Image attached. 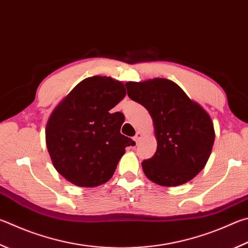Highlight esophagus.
<instances>
[{"label": "esophagus", "instance_id": "1", "mask_svg": "<svg viewBox=\"0 0 248 248\" xmlns=\"http://www.w3.org/2000/svg\"><path fill=\"white\" fill-rule=\"evenodd\" d=\"M141 138H142L141 132H137V134H136V136H134L133 140H134V141H136V143H139L140 140H141Z\"/></svg>", "mask_w": 248, "mask_h": 248}]
</instances>
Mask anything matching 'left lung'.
Returning <instances> with one entry per match:
<instances>
[{
    "mask_svg": "<svg viewBox=\"0 0 248 248\" xmlns=\"http://www.w3.org/2000/svg\"><path fill=\"white\" fill-rule=\"evenodd\" d=\"M128 96L145 107L157 140L154 156L144 160L146 177L163 186H177L199 174L215 142L210 116L173 81L154 78L127 82Z\"/></svg>",
    "mask_w": 248,
    "mask_h": 248,
    "instance_id": "8db88e82",
    "label": "left lung"
}]
</instances>
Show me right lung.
Here are the masks:
<instances>
[{
  "instance_id": "add662e5",
  "label": "right lung",
  "mask_w": 248,
  "mask_h": 248,
  "mask_svg": "<svg viewBox=\"0 0 248 248\" xmlns=\"http://www.w3.org/2000/svg\"><path fill=\"white\" fill-rule=\"evenodd\" d=\"M125 96L124 84L94 76L81 81L52 111L46 142L54 167L75 186L94 187L114 174L125 147L124 117L110 109Z\"/></svg>"
}]
</instances>
